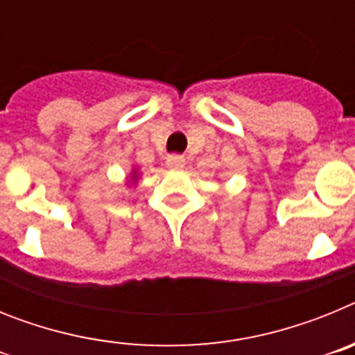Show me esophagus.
<instances>
[{
  "mask_svg": "<svg viewBox=\"0 0 355 355\" xmlns=\"http://www.w3.org/2000/svg\"><path fill=\"white\" fill-rule=\"evenodd\" d=\"M184 162H187V159H184V156H181V155H168L167 156V167H171V168H181V167H184Z\"/></svg>",
  "mask_w": 355,
  "mask_h": 355,
  "instance_id": "obj_1",
  "label": "esophagus"
}]
</instances>
